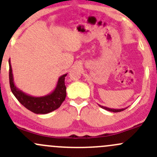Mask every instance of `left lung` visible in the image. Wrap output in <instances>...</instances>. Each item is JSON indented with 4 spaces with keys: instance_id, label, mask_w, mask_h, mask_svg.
Segmentation results:
<instances>
[{
    "instance_id": "1",
    "label": "left lung",
    "mask_w": 157,
    "mask_h": 157,
    "mask_svg": "<svg viewBox=\"0 0 157 157\" xmlns=\"http://www.w3.org/2000/svg\"><path fill=\"white\" fill-rule=\"evenodd\" d=\"M99 105L101 107V108L105 109V110H107V111H109V112H121V111H123V110H124V109H127V107H126V108H124V109H115L108 108V107H105V106H102V105Z\"/></svg>"
}]
</instances>
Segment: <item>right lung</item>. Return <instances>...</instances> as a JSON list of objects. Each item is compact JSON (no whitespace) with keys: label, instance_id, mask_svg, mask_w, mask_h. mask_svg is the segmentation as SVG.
Listing matches in <instances>:
<instances>
[{"label":"right lung","instance_id":"add662e5","mask_svg":"<svg viewBox=\"0 0 157 157\" xmlns=\"http://www.w3.org/2000/svg\"><path fill=\"white\" fill-rule=\"evenodd\" d=\"M9 80L13 94L24 107L36 114H47L59 108L66 97V86L64 83L67 74H63L58 78L56 87L49 94L43 96H30L16 86L13 82L12 67L9 59Z\"/></svg>","mask_w":157,"mask_h":157}]
</instances>
